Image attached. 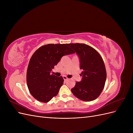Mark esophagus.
<instances>
[{
	"label": "esophagus",
	"instance_id": "obj_1",
	"mask_svg": "<svg viewBox=\"0 0 133 133\" xmlns=\"http://www.w3.org/2000/svg\"><path fill=\"white\" fill-rule=\"evenodd\" d=\"M63 79H64V80H65V81H66V80H68V79H69V78H67L66 76H65V75H64L63 76Z\"/></svg>",
	"mask_w": 133,
	"mask_h": 133
}]
</instances>
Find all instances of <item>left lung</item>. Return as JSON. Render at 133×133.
Here are the masks:
<instances>
[{"instance_id": "obj_1", "label": "left lung", "mask_w": 133, "mask_h": 133, "mask_svg": "<svg viewBox=\"0 0 133 133\" xmlns=\"http://www.w3.org/2000/svg\"><path fill=\"white\" fill-rule=\"evenodd\" d=\"M79 58L82 79L77 82L71 91L74 96L85 102L97 98L103 91L107 79L103 60L93 48L85 44H68Z\"/></svg>"}]
</instances>
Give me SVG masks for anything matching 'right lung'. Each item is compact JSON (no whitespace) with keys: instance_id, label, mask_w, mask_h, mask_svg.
<instances>
[{"instance_id":"obj_1","label":"right lung","mask_w":133,"mask_h":133,"mask_svg":"<svg viewBox=\"0 0 133 133\" xmlns=\"http://www.w3.org/2000/svg\"><path fill=\"white\" fill-rule=\"evenodd\" d=\"M74 53L68 44H50L40 47L32 55L28 66L26 83L33 97L47 103L58 93L63 84L62 76L50 74L64 55Z\"/></svg>"}]
</instances>
